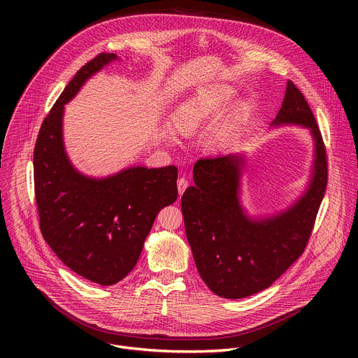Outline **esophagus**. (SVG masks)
Instances as JSON below:
<instances>
[{"mask_svg":"<svg viewBox=\"0 0 358 358\" xmlns=\"http://www.w3.org/2000/svg\"><path fill=\"white\" fill-rule=\"evenodd\" d=\"M177 187H178V194H180V196L184 194V191L187 189V187H188V180L187 178H184V177H181V178H178V181H177Z\"/></svg>","mask_w":358,"mask_h":358,"instance_id":"obj_1","label":"esophagus"}]
</instances>
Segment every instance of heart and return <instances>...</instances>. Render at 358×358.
<instances>
[{
	"instance_id": "obj_1",
	"label": "heart",
	"mask_w": 358,
	"mask_h": 358,
	"mask_svg": "<svg viewBox=\"0 0 358 358\" xmlns=\"http://www.w3.org/2000/svg\"><path fill=\"white\" fill-rule=\"evenodd\" d=\"M234 90L225 85H211L198 89L176 108L173 123L178 133L194 136L214 122L229 105ZM241 131V115L234 113L231 117L218 124L206 138V150L213 155H222L235 143ZM169 138L174 141V134Z\"/></svg>"
}]
</instances>
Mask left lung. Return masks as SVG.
<instances>
[{
  "label": "left lung",
  "instance_id": "obj_1",
  "mask_svg": "<svg viewBox=\"0 0 358 358\" xmlns=\"http://www.w3.org/2000/svg\"><path fill=\"white\" fill-rule=\"evenodd\" d=\"M301 126L315 151L309 182L286 210L250 217L242 206L245 155L202 159L181 198L185 234L199 276L217 294L243 299L268 289L303 253L327 185L326 150L316 119L301 92L286 83L271 127Z\"/></svg>",
  "mask_w": 358,
  "mask_h": 358
}]
</instances>
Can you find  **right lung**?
I'll list each match as a JSON object with an SVG mask.
<instances>
[{
    "label": "right lung",
    "instance_id": "1",
    "mask_svg": "<svg viewBox=\"0 0 358 358\" xmlns=\"http://www.w3.org/2000/svg\"><path fill=\"white\" fill-rule=\"evenodd\" d=\"M115 61L116 54L103 52L78 71L45 117L34 150L42 236L69 269L101 286H112L133 271L157 214L178 195L174 166H133L90 177L68 157L65 105L87 79Z\"/></svg>",
    "mask_w": 358,
    "mask_h": 358
}]
</instances>
